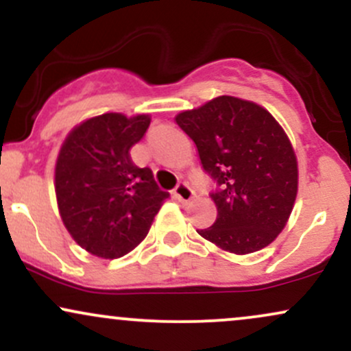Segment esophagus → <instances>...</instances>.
Returning <instances> with one entry per match:
<instances>
[{
  "mask_svg": "<svg viewBox=\"0 0 351 351\" xmlns=\"http://www.w3.org/2000/svg\"><path fill=\"white\" fill-rule=\"evenodd\" d=\"M175 198L180 201V203H189L193 198H195V191L189 188V184L186 183H178L176 184L175 191H173Z\"/></svg>",
  "mask_w": 351,
  "mask_h": 351,
  "instance_id": "esophagus-1",
  "label": "esophagus"
}]
</instances>
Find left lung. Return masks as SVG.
<instances>
[{
	"mask_svg": "<svg viewBox=\"0 0 351 351\" xmlns=\"http://www.w3.org/2000/svg\"><path fill=\"white\" fill-rule=\"evenodd\" d=\"M215 180L217 217L198 234L217 247L251 254L287 224L297 196V158L291 140L265 108L221 95L175 117Z\"/></svg>",
	"mask_w": 351,
	"mask_h": 351,
	"instance_id": "1",
	"label": "left lung"
}]
</instances>
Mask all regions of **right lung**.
I'll return each instance as SVG.
<instances>
[{
	"instance_id": "right-lung-1",
	"label": "right lung",
	"mask_w": 351,
	"mask_h": 351,
	"mask_svg": "<svg viewBox=\"0 0 351 351\" xmlns=\"http://www.w3.org/2000/svg\"><path fill=\"white\" fill-rule=\"evenodd\" d=\"M150 115L104 114L67 135L56 162V196L64 226L80 247L117 259L148 234L170 193L162 191L150 168L132 162Z\"/></svg>"
}]
</instances>
